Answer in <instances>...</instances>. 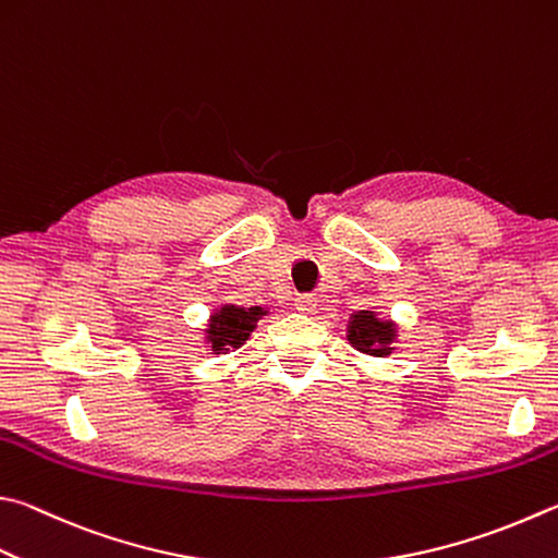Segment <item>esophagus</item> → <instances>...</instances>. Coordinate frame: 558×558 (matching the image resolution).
<instances>
[{"label": "esophagus", "instance_id": "obj_1", "mask_svg": "<svg viewBox=\"0 0 558 558\" xmlns=\"http://www.w3.org/2000/svg\"><path fill=\"white\" fill-rule=\"evenodd\" d=\"M295 307H298V312H302V314H312L314 307H317V298H314V295H300V298L295 300Z\"/></svg>", "mask_w": 558, "mask_h": 558}]
</instances>
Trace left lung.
Here are the masks:
<instances>
[{
	"instance_id": "left-lung-1",
	"label": "left lung",
	"mask_w": 558,
	"mask_h": 558,
	"mask_svg": "<svg viewBox=\"0 0 558 558\" xmlns=\"http://www.w3.org/2000/svg\"><path fill=\"white\" fill-rule=\"evenodd\" d=\"M400 339V324L390 317H380L378 307L356 310L347 322V341L363 356L385 359L395 353Z\"/></svg>"
}]
</instances>
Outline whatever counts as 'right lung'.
Masks as SVG:
<instances>
[{
  "label": "right lung",
  "instance_id": "obj_1",
  "mask_svg": "<svg viewBox=\"0 0 558 558\" xmlns=\"http://www.w3.org/2000/svg\"><path fill=\"white\" fill-rule=\"evenodd\" d=\"M270 314V307H241L234 302H225L209 312V319L202 327V347L209 349L211 353H229L244 347L251 339V333L256 331L258 322Z\"/></svg>",
  "mask_w": 558,
  "mask_h": 558
}]
</instances>
